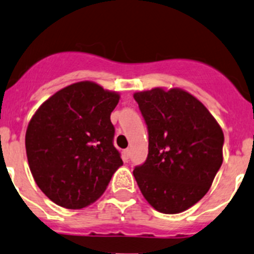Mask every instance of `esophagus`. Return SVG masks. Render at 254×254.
Returning <instances> with one entry per match:
<instances>
[{"mask_svg": "<svg viewBox=\"0 0 254 254\" xmlns=\"http://www.w3.org/2000/svg\"><path fill=\"white\" fill-rule=\"evenodd\" d=\"M129 158H130V149L127 148V149H124V159L125 161H127Z\"/></svg>", "mask_w": 254, "mask_h": 254, "instance_id": "1", "label": "esophagus"}]
</instances>
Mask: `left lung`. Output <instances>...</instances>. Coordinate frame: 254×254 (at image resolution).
<instances>
[{
  "label": "left lung",
  "mask_w": 254,
  "mask_h": 254,
  "mask_svg": "<svg viewBox=\"0 0 254 254\" xmlns=\"http://www.w3.org/2000/svg\"><path fill=\"white\" fill-rule=\"evenodd\" d=\"M134 98L148 129V156L134 169L135 180L154 209L178 214L212 186L223 163V130L185 90L154 87Z\"/></svg>",
  "instance_id": "1"
}]
</instances>
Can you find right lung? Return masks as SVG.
<instances>
[{
  "mask_svg": "<svg viewBox=\"0 0 254 254\" xmlns=\"http://www.w3.org/2000/svg\"><path fill=\"white\" fill-rule=\"evenodd\" d=\"M119 98L96 82H75L45 101L29 122V168L56 204L81 209L93 203L123 165L111 122Z\"/></svg>",
  "mask_w": 254,
  "mask_h": 254,
  "instance_id": "add662e5",
  "label": "right lung"
}]
</instances>
